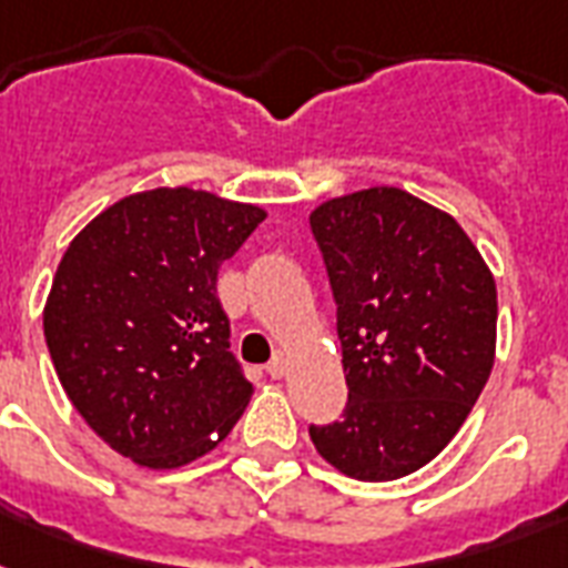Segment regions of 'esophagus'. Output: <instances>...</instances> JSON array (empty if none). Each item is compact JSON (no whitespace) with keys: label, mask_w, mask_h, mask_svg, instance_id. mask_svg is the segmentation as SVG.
Masks as SVG:
<instances>
[{"label":"esophagus","mask_w":568,"mask_h":568,"mask_svg":"<svg viewBox=\"0 0 568 568\" xmlns=\"http://www.w3.org/2000/svg\"><path fill=\"white\" fill-rule=\"evenodd\" d=\"M265 368H267V374H271V377H283V374H285V354H283V351H276Z\"/></svg>","instance_id":"obj_1"}]
</instances>
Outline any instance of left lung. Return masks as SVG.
Here are the masks:
<instances>
[{
    "label": "left lung",
    "instance_id": "left-lung-1",
    "mask_svg": "<svg viewBox=\"0 0 568 568\" xmlns=\"http://www.w3.org/2000/svg\"><path fill=\"white\" fill-rule=\"evenodd\" d=\"M310 226L347 379L345 413L310 424L312 442L356 480L413 475L454 439L493 372V274L450 214L400 189L336 196Z\"/></svg>",
    "mask_w": 568,
    "mask_h": 568
}]
</instances>
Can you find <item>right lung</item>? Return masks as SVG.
<instances>
[{"instance_id": "1", "label": "right lung", "mask_w": 568, "mask_h": 568, "mask_svg": "<svg viewBox=\"0 0 568 568\" xmlns=\"http://www.w3.org/2000/svg\"><path fill=\"white\" fill-rule=\"evenodd\" d=\"M262 221L256 205L155 189L105 209L67 247L43 336L67 397L118 454L185 466L241 418L253 383L230 351L217 274Z\"/></svg>"}]
</instances>
